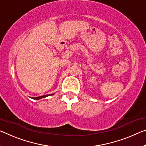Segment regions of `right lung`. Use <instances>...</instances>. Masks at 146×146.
Returning <instances> with one entry per match:
<instances>
[{"label": "right lung", "mask_w": 146, "mask_h": 146, "mask_svg": "<svg viewBox=\"0 0 146 146\" xmlns=\"http://www.w3.org/2000/svg\"><path fill=\"white\" fill-rule=\"evenodd\" d=\"M54 94H48V95H45V96H40V97H37V98H31L33 99H35V100H38V99H42L44 98H46V97H48V96H53V95Z\"/></svg>", "instance_id": "right-lung-1"}]
</instances>
